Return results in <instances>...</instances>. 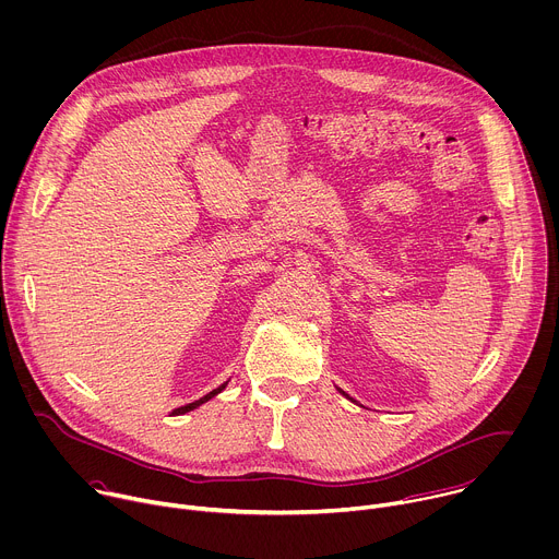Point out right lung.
<instances>
[{
  "mask_svg": "<svg viewBox=\"0 0 559 559\" xmlns=\"http://www.w3.org/2000/svg\"><path fill=\"white\" fill-rule=\"evenodd\" d=\"M224 389H226V384H222V386H217V389H215V391H211V393H209V395H204V397H200V400H198V402H193V404H186V406H179V408H175V411H173V413H170V415H183V413H189V411H193V408H198V406H202V404H204V402H209V400H211V397H215V395H217V393H222V391H224Z\"/></svg>",
  "mask_w": 559,
  "mask_h": 559,
  "instance_id": "obj_1",
  "label": "right lung"
}]
</instances>
